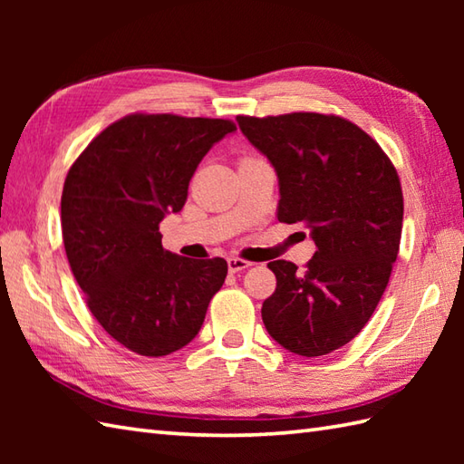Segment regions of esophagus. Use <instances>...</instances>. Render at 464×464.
Here are the masks:
<instances>
[{
	"label": "esophagus",
	"instance_id": "obj_1",
	"mask_svg": "<svg viewBox=\"0 0 464 464\" xmlns=\"http://www.w3.org/2000/svg\"><path fill=\"white\" fill-rule=\"evenodd\" d=\"M227 267H229V271H231V273H239V271H243V269L251 267V263H249V261H245V259L229 257V259H227Z\"/></svg>",
	"mask_w": 464,
	"mask_h": 464
}]
</instances>
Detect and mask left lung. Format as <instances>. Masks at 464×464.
I'll return each mask as SVG.
<instances>
[{"label": "left lung", "instance_id": "left-lung-1", "mask_svg": "<svg viewBox=\"0 0 464 464\" xmlns=\"http://www.w3.org/2000/svg\"><path fill=\"white\" fill-rule=\"evenodd\" d=\"M241 133L279 179L277 219L304 221L317 245L307 269L271 261L277 289L265 329L301 357L341 349L377 309L402 229L399 175L379 143L334 115L237 117Z\"/></svg>", "mask_w": 464, "mask_h": 464}]
</instances>
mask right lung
Masks as SVG:
<instances>
[{
	"label": "right lung",
	"instance_id": "right-lung-1",
	"mask_svg": "<svg viewBox=\"0 0 464 464\" xmlns=\"http://www.w3.org/2000/svg\"><path fill=\"white\" fill-rule=\"evenodd\" d=\"M227 120L127 115L72 165L62 195L67 261L97 323L123 347L163 357L189 344L227 277L225 259H187L161 245Z\"/></svg>",
	"mask_w": 464,
	"mask_h": 464
}]
</instances>
